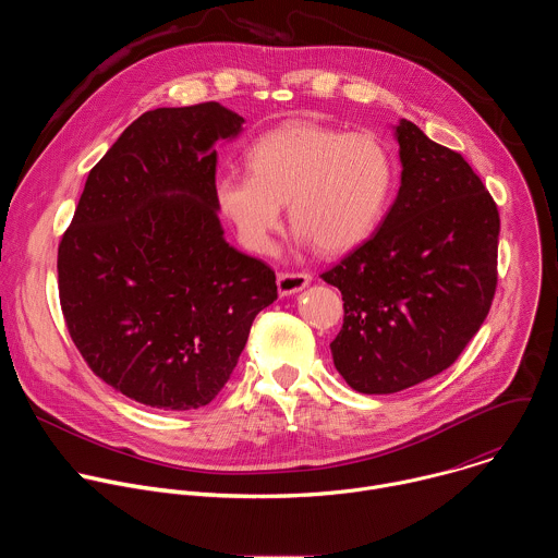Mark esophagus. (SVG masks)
Wrapping results in <instances>:
<instances>
[{"label":"esophagus","mask_w":558,"mask_h":558,"mask_svg":"<svg viewBox=\"0 0 558 558\" xmlns=\"http://www.w3.org/2000/svg\"><path fill=\"white\" fill-rule=\"evenodd\" d=\"M311 282V276L308 274H278V293L284 298V295H293V293H300L302 289H306Z\"/></svg>","instance_id":"34e87169"}]
</instances>
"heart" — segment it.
Returning <instances> with one entry per match:
<instances>
[{
    "mask_svg": "<svg viewBox=\"0 0 558 558\" xmlns=\"http://www.w3.org/2000/svg\"><path fill=\"white\" fill-rule=\"evenodd\" d=\"M245 161L250 174H220L211 196L254 254L271 252L284 203L298 243L333 256L357 250L379 227L397 181L395 158L379 136L311 121L267 130Z\"/></svg>",
    "mask_w": 558,
    "mask_h": 558,
    "instance_id": "1",
    "label": "heart"
}]
</instances>
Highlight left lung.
<instances>
[{
    "label": "left lung",
    "mask_w": 558,
    "mask_h": 558,
    "mask_svg": "<svg viewBox=\"0 0 558 558\" xmlns=\"http://www.w3.org/2000/svg\"><path fill=\"white\" fill-rule=\"evenodd\" d=\"M392 130L400 192L368 241L323 274L344 300L333 364L364 395L446 371L484 325L497 289L499 211L482 179L415 123Z\"/></svg>",
    "instance_id": "left-lung-1"
}]
</instances>
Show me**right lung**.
Listing matches in <instances>:
<instances>
[{
  "label": "right lung",
  "instance_id": "right-lung-1",
  "mask_svg": "<svg viewBox=\"0 0 558 558\" xmlns=\"http://www.w3.org/2000/svg\"><path fill=\"white\" fill-rule=\"evenodd\" d=\"M245 119L209 101L156 108L90 170L61 238L65 325L95 375L149 409L209 404L241 357L276 274L225 241L218 141Z\"/></svg>",
  "mask_w": 558,
  "mask_h": 558
}]
</instances>
